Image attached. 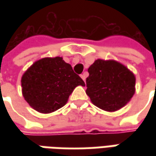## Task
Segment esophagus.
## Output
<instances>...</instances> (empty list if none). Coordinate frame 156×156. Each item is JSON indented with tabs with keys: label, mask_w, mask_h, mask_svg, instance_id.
Wrapping results in <instances>:
<instances>
[{
	"label": "esophagus",
	"mask_w": 156,
	"mask_h": 156,
	"mask_svg": "<svg viewBox=\"0 0 156 156\" xmlns=\"http://www.w3.org/2000/svg\"><path fill=\"white\" fill-rule=\"evenodd\" d=\"M86 76H87V75H86V73H83L82 75H81V79H82V80H83V81H86Z\"/></svg>",
	"instance_id": "34e87169"
}]
</instances>
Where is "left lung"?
I'll list each match as a JSON object with an SVG mask.
<instances>
[{
	"label": "left lung",
	"mask_w": 156,
	"mask_h": 156,
	"mask_svg": "<svg viewBox=\"0 0 156 156\" xmlns=\"http://www.w3.org/2000/svg\"><path fill=\"white\" fill-rule=\"evenodd\" d=\"M87 71L86 93L96 107L105 111H116L133 97L135 77L122 64L98 59Z\"/></svg>",
	"instance_id": "obj_1"
}]
</instances>
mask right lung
<instances>
[{
	"label": "right lung",
	"instance_id": "add662e5",
	"mask_svg": "<svg viewBox=\"0 0 156 156\" xmlns=\"http://www.w3.org/2000/svg\"><path fill=\"white\" fill-rule=\"evenodd\" d=\"M79 85L85 86V83L62 57L41 59L21 77L25 100L34 109L43 114L63 107Z\"/></svg>",
	"mask_w": 156,
	"mask_h": 156
}]
</instances>
